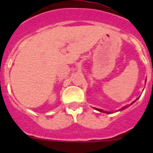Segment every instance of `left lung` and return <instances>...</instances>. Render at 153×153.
Instances as JSON below:
<instances>
[{
    "mask_svg": "<svg viewBox=\"0 0 153 153\" xmlns=\"http://www.w3.org/2000/svg\"><path fill=\"white\" fill-rule=\"evenodd\" d=\"M146 82V81H145ZM136 101V100H135ZM135 101H134V102H135ZM128 105H126V106H124V107H122V109H126V108H127V107H128ZM98 109V111H100V112H103V113H107V114H109V112H106V111H103V110H102V109Z\"/></svg>",
    "mask_w": 153,
    "mask_h": 153,
    "instance_id": "8db88e82",
    "label": "left lung"
}]
</instances>
